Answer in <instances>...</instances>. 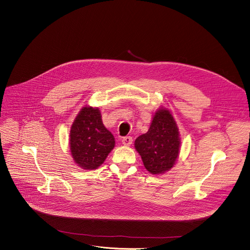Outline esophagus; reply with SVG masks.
<instances>
[{
  "instance_id": "34e87169",
  "label": "esophagus",
  "mask_w": 250,
  "mask_h": 250,
  "mask_svg": "<svg viewBox=\"0 0 250 250\" xmlns=\"http://www.w3.org/2000/svg\"><path fill=\"white\" fill-rule=\"evenodd\" d=\"M122 142L125 146H129L132 144V138L130 136H125L123 138Z\"/></svg>"
}]
</instances>
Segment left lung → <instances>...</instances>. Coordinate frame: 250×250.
Wrapping results in <instances>:
<instances>
[{
	"label": "left lung",
	"instance_id": "1",
	"mask_svg": "<svg viewBox=\"0 0 250 250\" xmlns=\"http://www.w3.org/2000/svg\"><path fill=\"white\" fill-rule=\"evenodd\" d=\"M180 145L179 128L170 111L163 106L153 115L148 131L134 141L146 169L153 175L163 174L175 165Z\"/></svg>",
	"mask_w": 250,
	"mask_h": 250
}]
</instances>
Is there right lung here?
I'll list each match as a JSON object with an SVG mask.
<instances>
[{
	"label": "right lung",
	"instance_id": "add662e5",
	"mask_svg": "<svg viewBox=\"0 0 250 250\" xmlns=\"http://www.w3.org/2000/svg\"><path fill=\"white\" fill-rule=\"evenodd\" d=\"M69 146L74 162L85 170L101 166L115 147V137L103 124L98 108L83 106L71 125Z\"/></svg>",
	"mask_w": 250,
	"mask_h": 250
}]
</instances>
